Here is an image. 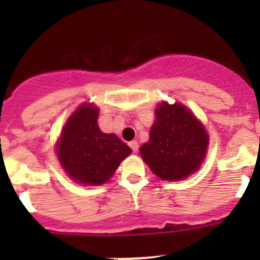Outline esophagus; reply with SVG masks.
I'll use <instances>...</instances> for the list:
<instances>
[{
  "label": "esophagus",
  "instance_id": "obj_1",
  "mask_svg": "<svg viewBox=\"0 0 260 260\" xmlns=\"http://www.w3.org/2000/svg\"><path fill=\"white\" fill-rule=\"evenodd\" d=\"M128 145H129L131 149H132L133 152H137V149H138V142H137V141H131Z\"/></svg>",
  "mask_w": 260,
  "mask_h": 260
}]
</instances>
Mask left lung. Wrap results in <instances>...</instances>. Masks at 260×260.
<instances>
[{
    "instance_id": "obj_1",
    "label": "left lung",
    "mask_w": 260,
    "mask_h": 260,
    "mask_svg": "<svg viewBox=\"0 0 260 260\" xmlns=\"http://www.w3.org/2000/svg\"><path fill=\"white\" fill-rule=\"evenodd\" d=\"M149 141L140 153L156 176L165 181H181L196 172L203 164L209 136L203 123L180 103L158 104Z\"/></svg>"
}]
</instances>
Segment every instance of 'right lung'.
<instances>
[{"mask_svg": "<svg viewBox=\"0 0 260 260\" xmlns=\"http://www.w3.org/2000/svg\"><path fill=\"white\" fill-rule=\"evenodd\" d=\"M99 111L84 103L69 117L56 143V154L68 176L81 185H102L132 152L113 133L98 127Z\"/></svg>", "mask_w": 260, "mask_h": 260, "instance_id": "right-lung-1", "label": "right lung"}]
</instances>
